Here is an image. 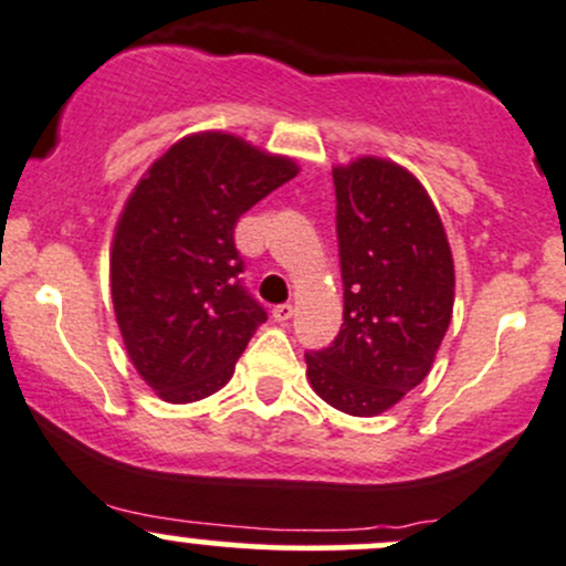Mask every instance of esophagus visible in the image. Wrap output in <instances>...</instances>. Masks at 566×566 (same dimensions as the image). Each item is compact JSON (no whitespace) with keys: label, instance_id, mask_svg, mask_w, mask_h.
<instances>
[{"label":"esophagus","instance_id":"esophagus-1","mask_svg":"<svg viewBox=\"0 0 566 566\" xmlns=\"http://www.w3.org/2000/svg\"><path fill=\"white\" fill-rule=\"evenodd\" d=\"M293 314H295V308L290 306V303H279V306H273V312H271L273 319L282 322V325H284V322L293 319Z\"/></svg>","mask_w":566,"mask_h":566}]
</instances>
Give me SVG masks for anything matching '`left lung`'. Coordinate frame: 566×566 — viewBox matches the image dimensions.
Here are the masks:
<instances>
[{"mask_svg":"<svg viewBox=\"0 0 566 566\" xmlns=\"http://www.w3.org/2000/svg\"><path fill=\"white\" fill-rule=\"evenodd\" d=\"M344 325L306 354L314 392L349 416L389 411L419 387L454 308V260L419 179L384 158L333 171Z\"/></svg>","mask_w":566,"mask_h":566,"instance_id":"obj_1","label":"left lung"}]
</instances>
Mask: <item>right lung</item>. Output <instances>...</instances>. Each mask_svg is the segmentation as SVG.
Returning a JSON list of instances; mask_svg holds the SVG:
<instances>
[{"mask_svg": "<svg viewBox=\"0 0 566 566\" xmlns=\"http://www.w3.org/2000/svg\"><path fill=\"white\" fill-rule=\"evenodd\" d=\"M295 174L290 158L233 134H192L155 160L126 201L112 241V303L134 368L166 402L226 387L269 319L239 279L233 228Z\"/></svg>", "mask_w": 566, "mask_h": 566, "instance_id": "1", "label": "right lung"}]
</instances>
